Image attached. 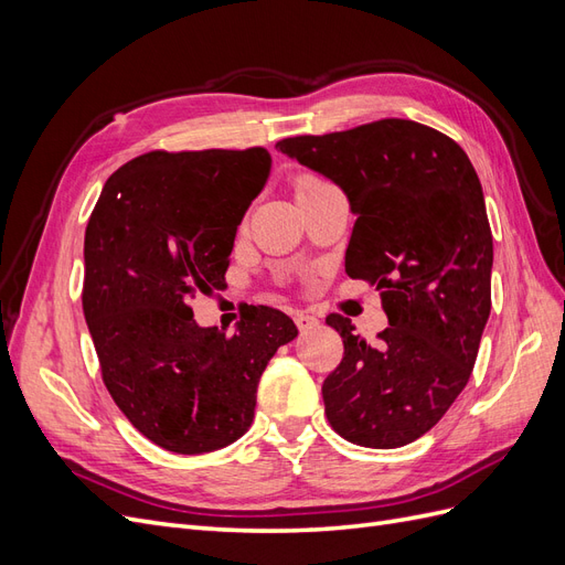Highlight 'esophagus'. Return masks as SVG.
Here are the masks:
<instances>
[{
    "instance_id": "obj_1",
    "label": "esophagus",
    "mask_w": 565,
    "mask_h": 565,
    "mask_svg": "<svg viewBox=\"0 0 565 565\" xmlns=\"http://www.w3.org/2000/svg\"><path fill=\"white\" fill-rule=\"evenodd\" d=\"M295 322H297V328H299L301 332H306V330L316 328V324H318V318L309 316L306 311H297V313H295Z\"/></svg>"
}]
</instances>
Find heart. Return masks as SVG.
Here are the masks:
<instances>
[{"label": "heart", "instance_id": "heart-1", "mask_svg": "<svg viewBox=\"0 0 565 565\" xmlns=\"http://www.w3.org/2000/svg\"><path fill=\"white\" fill-rule=\"evenodd\" d=\"M328 181L316 177V174H301L297 181H295V193H303V191H313V188L318 185H324Z\"/></svg>", "mask_w": 565, "mask_h": 565}]
</instances>
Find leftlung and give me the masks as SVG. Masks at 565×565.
Returning <instances> with one entry per match:
<instances>
[{"mask_svg": "<svg viewBox=\"0 0 565 565\" xmlns=\"http://www.w3.org/2000/svg\"><path fill=\"white\" fill-rule=\"evenodd\" d=\"M332 179L358 216L347 273L380 289L388 328L370 344L330 313L344 358L322 382L332 429L363 448L424 436L467 386L490 316L492 233L473 164L450 136L388 117L276 143Z\"/></svg>", "mask_w": 565, "mask_h": 565, "instance_id": "left-lung-1", "label": "left lung"}]
</instances>
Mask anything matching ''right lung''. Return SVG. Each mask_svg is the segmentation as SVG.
<instances>
[{"mask_svg":"<svg viewBox=\"0 0 565 565\" xmlns=\"http://www.w3.org/2000/svg\"><path fill=\"white\" fill-rule=\"evenodd\" d=\"M270 172L266 148L150 150L106 181L84 233L82 309L104 384L156 446L202 455L241 438L295 322L249 306L226 337L191 301L224 282L235 231Z\"/></svg>","mask_w":565,"mask_h":565,"instance_id":"1","label":"right lung"}]
</instances>
